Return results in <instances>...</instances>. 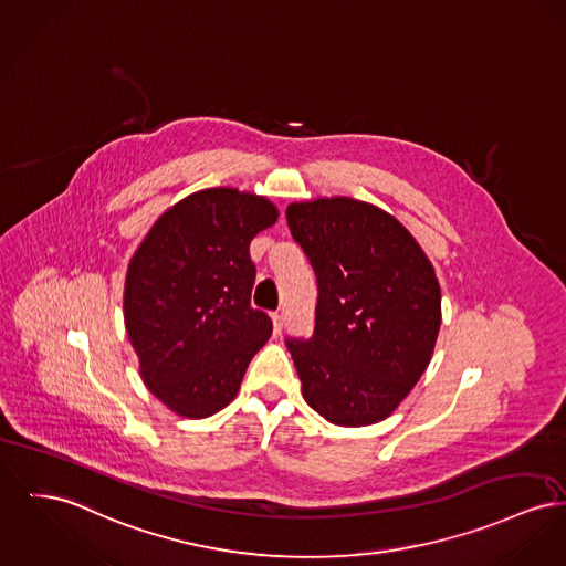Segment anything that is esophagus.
Returning <instances> with one entry per match:
<instances>
[{
	"label": "esophagus",
	"instance_id": "obj_1",
	"mask_svg": "<svg viewBox=\"0 0 566 566\" xmlns=\"http://www.w3.org/2000/svg\"><path fill=\"white\" fill-rule=\"evenodd\" d=\"M271 321H273V333L280 335V332H282V314H280V312H273V314H271Z\"/></svg>",
	"mask_w": 566,
	"mask_h": 566
}]
</instances>
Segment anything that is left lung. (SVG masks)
<instances>
[{"label": "left lung", "mask_w": 566, "mask_h": 566, "mask_svg": "<svg viewBox=\"0 0 566 566\" xmlns=\"http://www.w3.org/2000/svg\"><path fill=\"white\" fill-rule=\"evenodd\" d=\"M286 220L318 280L314 335L286 339L303 399L333 426L378 423L430 366L440 332L432 263L371 202H291Z\"/></svg>", "instance_id": "1"}]
</instances>
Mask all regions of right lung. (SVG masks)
Wrapping results in <instances>:
<instances>
[{"label": "right lung", "instance_id": "obj_1", "mask_svg": "<svg viewBox=\"0 0 566 566\" xmlns=\"http://www.w3.org/2000/svg\"><path fill=\"white\" fill-rule=\"evenodd\" d=\"M277 216L265 197L207 188L168 207L130 259L126 333L143 382L179 417L229 406L271 335V318L250 305V241Z\"/></svg>", "mask_w": 566, "mask_h": 566}]
</instances>
